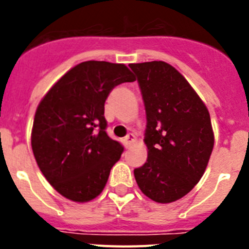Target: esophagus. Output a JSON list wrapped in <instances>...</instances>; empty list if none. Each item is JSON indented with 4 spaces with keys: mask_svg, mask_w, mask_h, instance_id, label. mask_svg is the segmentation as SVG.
Masks as SVG:
<instances>
[{
    "mask_svg": "<svg viewBox=\"0 0 249 249\" xmlns=\"http://www.w3.org/2000/svg\"><path fill=\"white\" fill-rule=\"evenodd\" d=\"M135 141H136L135 135H133V133H129V135L126 136V138L123 140V143H124V147H126V148H128V147L135 142Z\"/></svg>",
    "mask_w": 249,
    "mask_h": 249,
    "instance_id": "obj_1",
    "label": "esophagus"
}]
</instances>
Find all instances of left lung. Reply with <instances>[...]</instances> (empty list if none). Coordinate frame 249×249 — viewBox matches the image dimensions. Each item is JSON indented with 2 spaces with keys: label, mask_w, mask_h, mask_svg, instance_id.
<instances>
[{
  "label": "left lung",
  "mask_w": 249,
  "mask_h": 249,
  "mask_svg": "<svg viewBox=\"0 0 249 249\" xmlns=\"http://www.w3.org/2000/svg\"><path fill=\"white\" fill-rule=\"evenodd\" d=\"M147 114V162L135 169L144 196L157 203L182 198L198 183L214 146L210 112L188 81L163 61L131 63Z\"/></svg>",
  "instance_id": "8db88e82"
}]
</instances>
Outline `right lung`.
Here are the masks:
<instances>
[{"label":"right lung","mask_w":249,"mask_h":249,"mask_svg":"<svg viewBox=\"0 0 249 249\" xmlns=\"http://www.w3.org/2000/svg\"><path fill=\"white\" fill-rule=\"evenodd\" d=\"M133 81L123 63L86 61L66 72L37 106L31 132L35 160L70 201L100 196L121 158L123 147L106 133L105 102L113 87Z\"/></svg>","instance_id":"obj_1"}]
</instances>
